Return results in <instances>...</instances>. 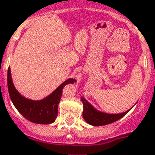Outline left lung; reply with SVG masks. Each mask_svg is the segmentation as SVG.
I'll list each match as a JSON object with an SVG mask.
<instances>
[{
	"mask_svg": "<svg viewBox=\"0 0 155 155\" xmlns=\"http://www.w3.org/2000/svg\"><path fill=\"white\" fill-rule=\"evenodd\" d=\"M81 102L83 103V117L84 121L89 125H92L94 127L104 126V125L113 123L114 121H117L121 117H123L130 109L127 110L124 113H117V114H111L101 112L99 110L96 109L92 104H89V102L83 97L81 98Z\"/></svg>",
	"mask_w": 155,
	"mask_h": 155,
	"instance_id": "1",
	"label": "left lung"
}]
</instances>
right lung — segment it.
Masks as SVG:
<instances>
[{
  "instance_id": "obj_1",
  "label": "right lung",
  "mask_w": 155,
  "mask_h": 155,
  "mask_svg": "<svg viewBox=\"0 0 155 155\" xmlns=\"http://www.w3.org/2000/svg\"><path fill=\"white\" fill-rule=\"evenodd\" d=\"M74 82H76L74 79L70 78L44 98L41 100H32L24 97L15 89L11 77L10 68L8 69V90L14 106L25 118L37 124H51L54 122L58 113V104L60 103L63 88L66 84Z\"/></svg>"
}]
</instances>
